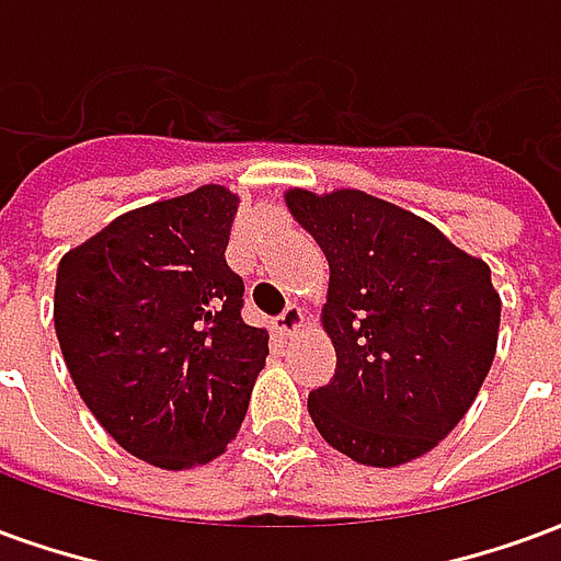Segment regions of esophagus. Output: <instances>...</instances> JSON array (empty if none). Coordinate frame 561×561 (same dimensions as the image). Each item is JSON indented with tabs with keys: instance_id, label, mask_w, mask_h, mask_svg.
I'll return each instance as SVG.
<instances>
[{
	"instance_id": "34e87169",
	"label": "esophagus",
	"mask_w": 561,
	"mask_h": 561,
	"mask_svg": "<svg viewBox=\"0 0 561 561\" xmlns=\"http://www.w3.org/2000/svg\"><path fill=\"white\" fill-rule=\"evenodd\" d=\"M306 328V312L300 306H288L279 318H276V330H279V336H294V333H300Z\"/></svg>"
}]
</instances>
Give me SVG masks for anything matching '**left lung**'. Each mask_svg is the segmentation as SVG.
Returning a JSON list of instances; mask_svg holds the SVG:
<instances>
[{"label":"left lung","instance_id":"left-lung-1","mask_svg":"<svg viewBox=\"0 0 561 561\" xmlns=\"http://www.w3.org/2000/svg\"><path fill=\"white\" fill-rule=\"evenodd\" d=\"M285 204L330 264L321 324L336 376L309 393L312 423L360 466L423 457L466 417L493 366L502 297L490 267L360 188H288Z\"/></svg>","mask_w":561,"mask_h":561}]
</instances>
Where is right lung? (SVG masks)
<instances>
[{
	"instance_id": "add662e5",
	"label": "right lung",
	"mask_w": 561,
	"mask_h": 561,
	"mask_svg": "<svg viewBox=\"0 0 561 561\" xmlns=\"http://www.w3.org/2000/svg\"><path fill=\"white\" fill-rule=\"evenodd\" d=\"M240 195L225 185L128 209L68 249L54 328L80 400L131 457L168 471L225 454L267 364L228 267Z\"/></svg>"
}]
</instances>
